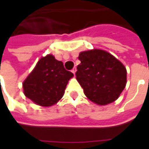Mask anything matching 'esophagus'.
I'll list each match as a JSON object with an SVG mask.
<instances>
[{
  "mask_svg": "<svg viewBox=\"0 0 149 149\" xmlns=\"http://www.w3.org/2000/svg\"><path fill=\"white\" fill-rule=\"evenodd\" d=\"M71 71H72V73L74 74H75V72H76V68H75V67H74V68L72 69Z\"/></svg>",
  "mask_w": 149,
  "mask_h": 149,
  "instance_id": "1",
  "label": "esophagus"
}]
</instances>
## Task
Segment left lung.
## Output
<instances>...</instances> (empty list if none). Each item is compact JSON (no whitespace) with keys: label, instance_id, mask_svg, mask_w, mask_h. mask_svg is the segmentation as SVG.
<instances>
[{"label":"left lung","instance_id":"8db88e82","mask_svg":"<svg viewBox=\"0 0 149 149\" xmlns=\"http://www.w3.org/2000/svg\"><path fill=\"white\" fill-rule=\"evenodd\" d=\"M75 73L86 97L99 105L115 101L125 88L127 71L123 64L102 49L79 53Z\"/></svg>","mask_w":149,"mask_h":149}]
</instances>
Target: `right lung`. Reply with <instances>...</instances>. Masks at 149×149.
Instances as JSON below:
<instances>
[{
	"label": "right lung",
	"mask_w": 149,
	"mask_h": 149,
	"mask_svg": "<svg viewBox=\"0 0 149 149\" xmlns=\"http://www.w3.org/2000/svg\"><path fill=\"white\" fill-rule=\"evenodd\" d=\"M73 73L52 54L42 57L23 82L24 94L36 104L49 107L63 97Z\"/></svg>",
	"instance_id": "right-lung-1"
}]
</instances>
